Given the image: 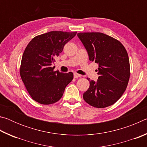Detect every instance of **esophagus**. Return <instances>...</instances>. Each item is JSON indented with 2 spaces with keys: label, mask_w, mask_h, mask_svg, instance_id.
I'll list each match as a JSON object with an SVG mask.
<instances>
[{
  "label": "esophagus",
  "mask_w": 147,
  "mask_h": 147,
  "mask_svg": "<svg viewBox=\"0 0 147 147\" xmlns=\"http://www.w3.org/2000/svg\"><path fill=\"white\" fill-rule=\"evenodd\" d=\"M82 76L81 75V74H78V73H74V77L75 78H80V77H82Z\"/></svg>",
  "instance_id": "obj_1"
}]
</instances>
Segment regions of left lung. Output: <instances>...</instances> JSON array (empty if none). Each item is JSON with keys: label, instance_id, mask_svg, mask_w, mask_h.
Instances as JSON below:
<instances>
[{"label": "left lung", "instance_id": "8db88e82", "mask_svg": "<svg viewBox=\"0 0 147 147\" xmlns=\"http://www.w3.org/2000/svg\"><path fill=\"white\" fill-rule=\"evenodd\" d=\"M77 36L89 60L98 64L97 82L87 78L90 86L83 94L84 100L98 108L113 105L125 91L130 78L127 51L117 39L100 32H81Z\"/></svg>", "mask_w": 147, "mask_h": 147}]
</instances>
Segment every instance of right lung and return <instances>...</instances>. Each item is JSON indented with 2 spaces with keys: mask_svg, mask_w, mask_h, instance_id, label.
Returning <instances> with one entry per match:
<instances>
[{
  "mask_svg": "<svg viewBox=\"0 0 147 147\" xmlns=\"http://www.w3.org/2000/svg\"><path fill=\"white\" fill-rule=\"evenodd\" d=\"M77 32L52 31L34 38L26 46L21 59L20 76L32 98L45 105L58 102L73 74L54 71L53 63Z\"/></svg>",
  "mask_w": 147,
  "mask_h": 147,
  "instance_id": "obj_1",
  "label": "right lung"
}]
</instances>
